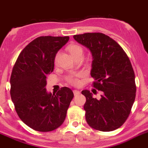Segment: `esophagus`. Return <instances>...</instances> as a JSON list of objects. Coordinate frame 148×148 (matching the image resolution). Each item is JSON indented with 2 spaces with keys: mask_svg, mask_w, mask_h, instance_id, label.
Returning <instances> with one entry per match:
<instances>
[{
  "mask_svg": "<svg viewBox=\"0 0 148 148\" xmlns=\"http://www.w3.org/2000/svg\"><path fill=\"white\" fill-rule=\"evenodd\" d=\"M73 93H74V96H77V95L79 94V93H80V92H79V90H73Z\"/></svg>",
  "mask_w": 148,
  "mask_h": 148,
  "instance_id": "obj_1",
  "label": "esophagus"
}]
</instances>
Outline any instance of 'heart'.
Returning <instances> with one entry per match:
<instances>
[{
    "mask_svg": "<svg viewBox=\"0 0 148 148\" xmlns=\"http://www.w3.org/2000/svg\"><path fill=\"white\" fill-rule=\"evenodd\" d=\"M69 49L70 52H71V54L72 55L73 57H75L76 55H79V54H82V55H83V49H82V47H80L79 45H72L69 47ZM59 55H60V53H59V52L56 54L55 58V62L58 61ZM81 76H82V74H81V73H74V74H71L66 77V81H67L69 83L71 84V85H77L79 83L78 77H80Z\"/></svg>",
    "mask_w": 148,
    "mask_h": 148,
    "instance_id": "obj_1",
    "label": "heart"
}]
</instances>
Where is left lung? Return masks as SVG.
Returning a JSON list of instances; mask_svg holds the SVG:
<instances>
[{
    "mask_svg": "<svg viewBox=\"0 0 148 148\" xmlns=\"http://www.w3.org/2000/svg\"><path fill=\"white\" fill-rule=\"evenodd\" d=\"M73 37L92 53L93 86L102 92L98 100L89 90L82 91L86 98L84 110L87 123L101 132L115 130L128 118L136 97L134 71L130 60L118 43L105 34L86 33Z\"/></svg>",
    "mask_w": 148,
    "mask_h": 148,
    "instance_id": "obj_1",
    "label": "left lung"
}]
</instances>
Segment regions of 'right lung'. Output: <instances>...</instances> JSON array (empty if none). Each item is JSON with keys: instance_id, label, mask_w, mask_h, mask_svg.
<instances>
[{"instance_id": "add662e5", "label": "right lung", "mask_w": 148, "mask_h": 148, "mask_svg": "<svg viewBox=\"0 0 148 148\" xmlns=\"http://www.w3.org/2000/svg\"><path fill=\"white\" fill-rule=\"evenodd\" d=\"M69 39V36L38 37L22 50L14 65L11 98L19 118L35 131L51 132L60 126L74 98L67 87L56 94L48 93L45 88L55 55Z\"/></svg>"}]
</instances>
